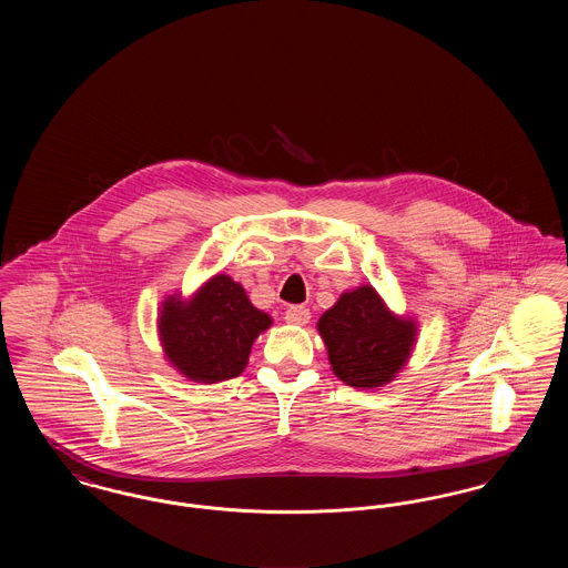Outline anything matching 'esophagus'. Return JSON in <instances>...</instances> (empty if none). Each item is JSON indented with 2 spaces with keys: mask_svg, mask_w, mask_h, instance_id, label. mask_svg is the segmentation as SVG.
<instances>
[{
  "mask_svg": "<svg viewBox=\"0 0 568 568\" xmlns=\"http://www.w3.org/2000/svg\"><path fill=\"white\" fill-rule=\"evenodd\" d=\"M285 322L294 325L308 324L311 322V311L306 306H290L285 311Z\"/></svg>",
  "mask_w": 568,
  "mask_h": 568,
  "instance_id": "esophagus-1",
  "label": "esophagus"
}]
</instances>
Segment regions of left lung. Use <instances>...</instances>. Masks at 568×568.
I'll return each instance as SVG.
<instances>
[{
	"label": "left lung",
	"mask_w": 568,
	"mask_h": 568,
	"mask_svg": "<svg viewBox=\"0 0 568 568\" xmlns=\"http://www.w3.org/2000/svg\"><path fill=\"white\" fill-rule=\"evenodd\" d=\"M334 375L352 387H378L405 366L415 325L394 317L368 285L343 294L320 320Z\"/></svg>",
	"instance_id": "left-lung-1"
}]
</instances>
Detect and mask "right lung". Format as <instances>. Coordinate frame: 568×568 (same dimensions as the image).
Segmentation results:
<instances>
[{
  "mask_svg": "<svg viewBox=\"0 0 568 568\" xmlns=\"http://www.w3.org/2000/svg\"><path fill=\"white\" fill-rule=\"evenodd\" d=\"M271 324L239 283L216 274L190 304L163 302L160 334L163 349L183 375L216 383L243 373L255 336Z\"/></svg>",
  "mask_w": 568,
  "mask_h": 568,
  "instance_id": "right-lung-1",
  "label": "right lung"
}]
</instances>
